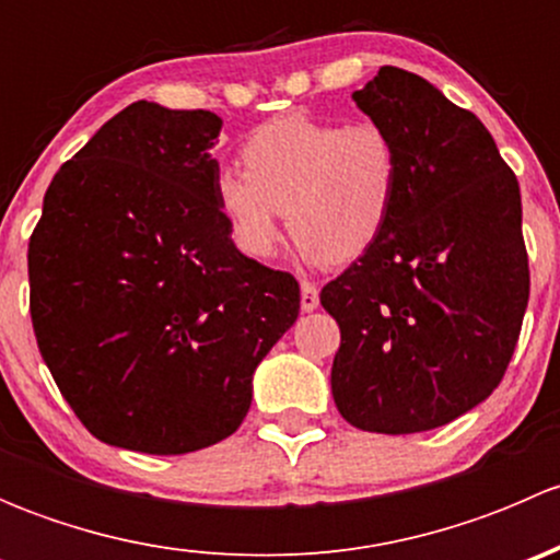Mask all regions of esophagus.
I'll return each instance as SVG.
<instances>
[{
  "mask_svg": "<svg viewBox=\"0 0 560 560\" xmlns=\"http://www.w3.org/2000/svg\"><path fill=\"white\" fill-rule=\"evenodd\" d=\"M319 306V290L312 281H301V308L303 312H314Z\"/></svg>",
  "mask_w": 560,
  "mask_h": 560,
  "instance_id": "1",
  "label": "esophagus"
}]
</instances>
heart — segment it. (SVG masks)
<instances>
[{"mask_svg": "<svg viewBox=\"0 0 560 560\" xmlns=\"http://www.w3.org/2000/svg\"><path fill=\"white\" fill-rule=\"evenodd\" d=\"M246 171L217 175V206L235 246L265 259L287 228L308 262H352L387 230L400 191V151L374 121L290 113L246 138Z\"/></svg>", "mask_w": 560, "mask_h": 560, "instance_id": "heart-1", "label": "heart"}]
</instances>
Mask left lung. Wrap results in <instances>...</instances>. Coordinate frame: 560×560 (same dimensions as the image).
I'll list each match as a JSON object with an SVG mask.
<instances>
[{
	"label": "left lung",
	"instance_id": "left-lung-1",
	"mask_svg": "<svg viewBox=\"0 0 560 560\" xmlns=\"http://www.w3.org/2000/svg\"><path fill=\"white\" fill-rule=\"evenodd\" d=\"M400 151V191L374 246L322 287L341 327L332 400L349 425L420 433L482 404L528 306L521 186L471 110L382 67L352 94Z\"/></svg>",
	"mask_w": 560,
	"mask_h": 560
}]
</instances>
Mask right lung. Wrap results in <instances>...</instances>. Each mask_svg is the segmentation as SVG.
<instances>
[{
	"label": "right lung",
	"instance_id": "right-lung-1",
	"mask_svg": "<svg viewBox=\"0 0 560 560\" xmlns=\"http://www.w3.org/2000/svg\"><path fill=\"white\" fill-rule=\"evenodd\" d=\"M222 118L132 103L59 167L30 238L37 347L113 447L184 455L238 431L295 325V276L248 259L217 206Z\"/></svg>",
	"mask_w": 560,
	"mask_h": 560
}]
</instances>
